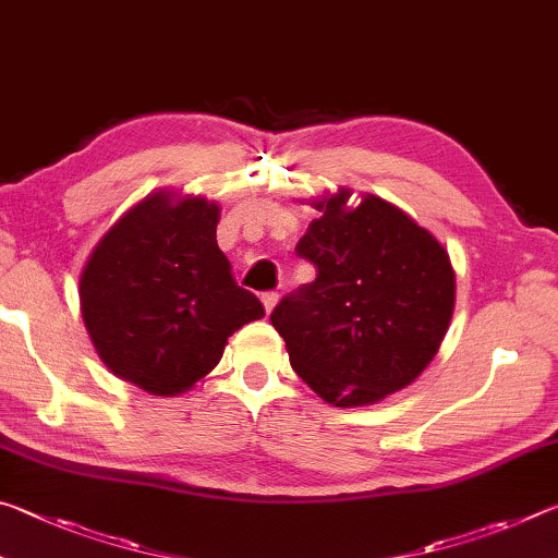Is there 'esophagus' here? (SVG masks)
Segmentation results:
<instances>
[{"mask_svg": "<svg viewBox=\"0 0 558 558\" xmlns=\"http://www.w3.org/2000/svg\"><path fill=\"white\" fill-rule=\"evenodd\" d=\"M263 307H266V313L270 315L272 313V307L278 305V292H272V290H268V292H263Z\"/></svg>", "mask_w": 558, "mask_h": 558, "instance_id": "esophagus-1", "label": "esophagus"}]
</instances>
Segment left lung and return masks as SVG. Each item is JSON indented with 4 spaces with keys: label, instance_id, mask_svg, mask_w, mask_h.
<instances>
[{
    "label": "left lung",
    "instance_id": "left-lung-1",
    "mask_svg": "<svg viewBox=\"0 0 558 558\" xmlns=\"http://www.w3.org/2000/svg\"><path fill=\"white\" fill-rule=\"evenodd\" d=\"M349 194L315 202L323 216L295 251L317 278L270 315L292 369L339 409L376 403L418 379L456 305L446 248L393 204L369 194L349 209Z\"/></svg>",
    "mask_w": 558,
    "mask_h": 558
}]
</instances>
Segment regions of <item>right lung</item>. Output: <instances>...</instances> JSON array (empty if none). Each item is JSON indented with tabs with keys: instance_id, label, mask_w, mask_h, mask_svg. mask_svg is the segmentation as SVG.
I'll list each match as a JSON object with an SVG mask.
<instances>
[{
	"instance_id": "1",
	"label": "right lung",
	"mask_w": 558,
	"mask_h": 558,
	"mask_svg": "<svg viewBox=\"0 0 558 558\" xmlns=\"http://www.w3.org/2000/svg\"><path fill=\"white\" fill-rule=\"evenodd\" d=\"M219 204L157 192L132 206L93 248L81 313L108 369L155 396H177L209 374L226 339L260 319L216 243Z\"/></svg>"
}]
</instances>
